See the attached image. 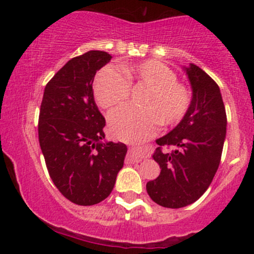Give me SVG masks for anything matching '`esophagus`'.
<instances>
[{"mask_svg":"<svg viewBox=\"0 0 254 254\" xmlns=\"http://www.w3.org/2000/svg\"><path fill=\"white\" fill-rule=\"evenodd\" d=\"M141 148L138 147H130L129 148V156H127V160H129L130 162H139L142 160V155L139 153H141Z\"/></svg>","mask_w":254,"mask_h":254,"instance_id":"esophagus-1","label":"esophagus"}]
</instances>
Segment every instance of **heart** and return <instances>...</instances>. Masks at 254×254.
Masks as SVG:
<instances>
[{
  "label": "heart",
  "instance_id": "b5f03b06",
  "mask_svg": "<svg viewBox=\"0 0 254 254\" xmlns=\"http://www.w3.org/2000/svg\"><path fill=\"white\" fill-rule=\"evenodd\" d=\"M122 72L107 65L94 81V97L99 106L111 109L124 103L130 86H145L138 99L142 106H122L111 112L110 130L124 141H142L153 136L160 123L167 127L183 121L192 103L191 90L177 81L176 72L164 63L147 60L123 65Z\"/></svg>",
  "mask_w": 254,
  "mask_h": 254
}]
</instances>
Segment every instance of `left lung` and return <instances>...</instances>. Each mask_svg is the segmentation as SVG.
Here are the masks:
<instances>
[{
    "instance_id": "left-lung-1",
    "label": "left lung",
    "mask_w": 254,
    "mask_h": 254,
    "mask_svg": "<svg viewBox=\"0 0 254 254\" xmlns=\"http://www.w3.org/2000/svg\"><path fill=\"white\" fill-rule=\"evenodd\" d=\"M192 86V103L183 121L170 133L156 139L154 160L161 168L147 183L154 202L178 209L199 198L216 174L226 138L227 115L217 83L199 66L185 68ZM172 146V152H164Z\"/></svg>"
}]
</instances>
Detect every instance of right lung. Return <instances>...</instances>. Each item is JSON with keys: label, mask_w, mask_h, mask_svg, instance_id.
I'll return each mask as SVG.
<instances>
[{"label": "right lung", "mask_w": 254, "mask_h": 254, "mask_svg": "<svg viewBox=\"0 0 254 254\" xmlns=\"http://www.w3.org/2000/svg\"><path fill=\"white\" fill-rule=\"evenodd\" d=\"M111 58L105 51L71 58L46 84L40 105L38 136L49 174L77 205L109 197L127 154L124 143L101 142L106 121L93 95L95 74Z\"/></svg>", "instance_id": "add662e5"}]
</instances>
